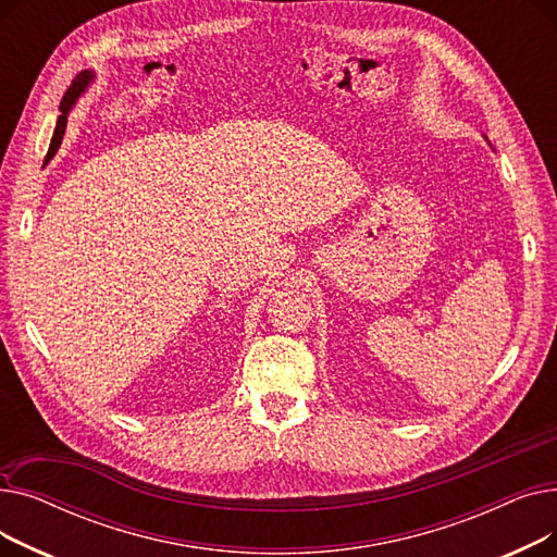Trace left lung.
<instances>
[{
  "label": "left lung",
  "mask_w": 557,
  "mask_h": 557,
  "mask_svg": "<svg viewBox=\"0 0 557 557\" xmlns=\"http://www.w3.org/2000/svg\"><path fill=\"white\" fill-rule=\"evenodd\" d=\"M485 139H487V137H485Z\"/></svg>",
  "instance_id": "1"
}]
</instances>
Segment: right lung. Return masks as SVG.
Returning a JSON list of instances; mask_svg holds the SVG:
<instances>
[{"label": "right lung", "mask_w": 557, "mask_h": 557, "mask_svg": "<svg viewBox=\"0 0 557 557\" xmlns=\"http://www.w3.org/2000/svg\"><path fill=\"white\" fill-rule=\"evenodd\" d=\"M95 81V72L90 70H83L76 81L70 85V90L65 92L63 101H61V114H58V122H55V128H53V137H51V144H49V151H47V158H45V164L51 162V158L58 153V149H61L63 144V135H65V128H67V116L72 112V108L76 106L78 97L87 90V85H90Z\"/></svg>", "instance_id": "obj_1"}]
</instances>
